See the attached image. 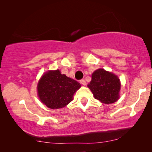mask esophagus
Segmentation results:
<instances>
[{
    "mask_svg": "<svg viewBox=\"0 0 152 152\" xmlns=\"http://www.w3.org/2000/svg\"><path fill=\"white\" fill-rule=\"evenodd\" d=\"M80 82L81 84L83 85V86H86V81H85L84 80H81L80 81Z\"/></svg>",
    "mask_w": 152,
    "mask_h": 152,
    "instance_id": "esophagus-1",
    "label": "esophagus"
}]
</instances>
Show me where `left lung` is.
<instances>
[{"label": "left lung", "instance_id": "1", "mask_svg": "<svg viewBox=\"0 0 152 152\" xmlns=\"http://www.w3.org/2000/svg\"><path fill=\"white\" fill-rule=\"evenodd\" d=\"M88 87L95 98L102 103L112 104L119 99L120 80L114 74L102 68L93 72Z\"/></svg>", "mask_w": 152, "mask_h": 152}]
</instances>
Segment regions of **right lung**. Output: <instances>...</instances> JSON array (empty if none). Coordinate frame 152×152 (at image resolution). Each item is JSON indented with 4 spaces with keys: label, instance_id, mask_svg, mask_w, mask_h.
<instances>
[{
    "label": "right lung",
    "instance_id": "1",
    "mask_svg": "<svg viewBox=\"0 0 152 152\" xmlns=\"http://www.w3.org/2000/svg\"><path fill=\"white\" fill-rule=\"evenodd\" d=\"M81 87L77 81L62 75L59 70L47 72L37 86L41 101L50 109H61L72 100V96Z\"/></svg>",
    "mask_w": 152,
    "mask_h": 152
}]
</instances>
